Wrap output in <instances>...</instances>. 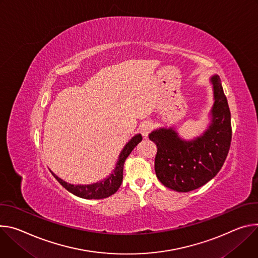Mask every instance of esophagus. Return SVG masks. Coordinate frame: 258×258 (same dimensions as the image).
I'll return each mask as SVG.
<instances>
[{
  "label": "esophagus",
  "instance_id": "esophagus-1",
  "mask_svg": "<svg viewBox=\"0 0 258 258\" xmlns=\"http://www.w3.org/2000/svg\"><path fill=\"white\" fill-rule=\"evenodd\" d=\"M140 129H141L142 135L147 136L149 134V132L153 129V124L150 121H146V122H144V123L140 125Z\"/></svg>",
  "mask_w": 258,
  "mask_h": 258
}]
</instances>
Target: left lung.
Listing matches in <instances>:
<instances>
[{
    "mask_svg": "<svg viewBox=\"0 0 258 258\" xmlns=\"http://www.w3.org/2000/svg\"><path fill=\"white\" fill-rule=\"evenodd\" d=\"M214 104L212 123L207 131L191 141L178 137L172 129H159L150 134L158 147L155 171L168 188L187 192L204 185L221 169L232 141L231 111L218 76L211 78Z\"/></svg>",
    "mask_w": 258,
    "mask_h": 258,
    "instance_id": "obj_1",
    "label": "left lung"
}]
</instances>
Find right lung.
Segmentation results:
<instances>
[{"label": "right lung", "mask_w": 258, "mask_h": 258, "mask_svg": "<svg viewBox=\"0 0 258 258\" xmlns=\"http://www.w3.org/2000/svg\"><path fill=\"white\" fill-rule=\"evenodd\" d=\"M141 140H142V136L140 134H137L128 142V144L125 146V148L123 149V151L121 152L118 163L116 165V168H114V170L112 171V173L102 181H99L93 184H88V185H74L63 181L59 177H57L52 171L51 173L56 178V180L58 181L66 189H68L70 192L74 194L77 197H80L83 199L107 198L116 192L121 186L123 181V167H124L125 160Z\"/></svg>", "instance_id": "obj_1"}]
</instances>
